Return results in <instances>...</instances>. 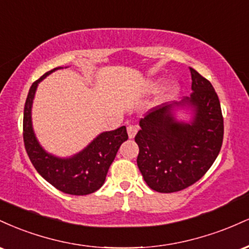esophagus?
I'll use <instances>...</instances> for the list:
<instances>
[{"instance_id":"obj_1","label":"esophagus","mask_w":249,"mask_h":249,"mask_svg":"<svg viewBox=\"0 0 249 249\" xmlns=\"http://www.w3.org/2000/svg\"><path fill=\"white\" fill-rule=\"evenodd\" d=\"M137 132H138V126H136V125H128L127 134L130 138H134V136H136Z\"/></svg>"}]
</instances>
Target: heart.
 I'll use <instances>...</instances> for the list:
<instances>
[{"label":"heart","mask_w":249,"mask_h":249,"mask_svg":"<svg viewBox=\"0 0 249 249\" xmlns=\"http://www.w3.org/2000/svg\"><path fill=\"white\" fill-rule=\"evenodd\" d=\"M158 88V83H152L151 84V89H157ZM177 91H178V85H177L176 82H171L168 83L166 87L164 88V90H162V98H171V97H173L174 95L177 93Z\"/></svg>","instance_id":"1"}]
</instances>
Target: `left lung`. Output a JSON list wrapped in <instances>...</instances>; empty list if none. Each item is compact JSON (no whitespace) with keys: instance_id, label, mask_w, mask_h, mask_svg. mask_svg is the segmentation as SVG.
<instances>
[{"instance_id":"8db88e82","label":"left lung","mask_w":249,"mask_h":249,"mask_svg":"<svg viewBox=\"0 0 249 249\" xmlns=\"http://www.w3.org/2000/svg\"><path fill=\"white\" fill-rule=\"evenodd\" d=\"M192 91L180 102L165 103L141 119L134 141L139 146L137 165L148 187L160 193L185 190L210 170L224 139V118L215 90L190 68ZM176 107H190L194 118L178 122Z\"/></svg>"}]
</instances>
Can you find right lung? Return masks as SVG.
Here are the masks:
<instances>
[{
    "label": "right lung",
    "mask_w": 249,
    "mask_h": 249,
    "mask_svg": "<svg viewBox=\"0 0 249 249\" xmlns=\"http://www.w3.org/2000/svg\"><path fill=\"white\" fill-rule=\"evenodd\" d=\"M61 68L48 71L31 85L24 105L23 141L25 151L34 167L57 190L72 196H87L96 192L104 184L110 165L119 147L127 141L126 127L107 131L96 137L84 150L70 158L53 156L39 145L31 122V107L37 85L48 75Z\"/></svg>",
    "instance_id": "1"
}]
</instances>
